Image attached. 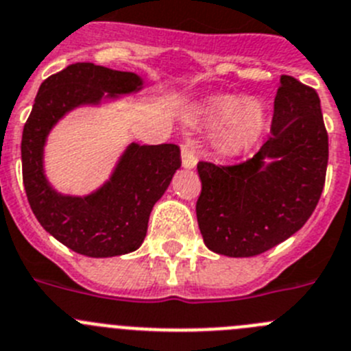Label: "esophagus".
Wrapping results in <instances>:
<instances>
[{"instance_id": "34e87169", "label": "esophagus", "mask_w": 351, "mask_h": 351, "mask_svg": "<svg viewBox=\"0 0 351 351\" xmlns=\"http://www.w3.org/2000/svg\"><path fill=\"white\" fill-rule=\"evenodd\" d=\"M182 165L186 169L195 168V165H197V152H195L194 143H182Z\"/></svg>"}]
</instances>
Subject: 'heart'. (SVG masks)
Here are the masks:
<instances>
[{"label": "heart", "instance_id": "obj_1", "mask_svg": "<svg viewBox=\"0 0 351 351\" xmlns=\"http://www.w3.org/2000/svg\"><path fill=\"white\" fill-rule=\"evenodd\" d=\"M208 116L213 123H225L221 145L228 152L250 149L260 140L267 128V114L256 100L245 101L242 97H216L209 101Z\"/></svg>", "mask_w": 351, "mask_h": 351}]
</instances>
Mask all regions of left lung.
Here are the masks:
<instances>
[{"label": "left lung", "mask_w": 351, "mask_h": 351, "mask_svg": "<svg viewBox=\"0 0 351 351\" xmlns=\"http://www.w3.org/2000/svg\"><path fill=\"white\" fill-rule=\"evenodd\" d=\"M271 136L239 165L199 160L195 204L204 244L232 258L256 256L296 234L326 183L329 140L320 98L293 76H280ZM272 159L268 165L264 160Z\"/></svg>", "instance_id": "8db88e82"}]
</instances>
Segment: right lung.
<instances>
[{
    "instance_id": "right-lung-1",
    "label": "right lung",
    "mask_w": 351,
    "mask_h": 351,
    "mask_svg": "<svg viewBox=\"0 0 351 351\" xmlns=\"http://www.w3.org/2000/svg\"><path fill=\"white\" fill-rule=\"evenodd\" d=\"M140 88L135 72L88 62L67 65L43 81L24 126L22 178L32 213L48 234L84 256L109 258L138 250L154 204L182 166L180 147L131 143L106 185L86 197H71L55 192L45 176V142L55 123L74 107Z\"/></svg>"
}]
</instances>
